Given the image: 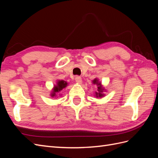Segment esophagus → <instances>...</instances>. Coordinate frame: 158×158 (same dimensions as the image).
<instances>
[{
    "mask_svg": "<svg viewBox=\"0 0 158 158\" xmlns=\"http://www.w3.org/2000/svg\"><path fill=\"white\" fill-rule=\"evenodd\" d=\"M75 80H76V82L79 83V84H81V83H82V78H81L80 76H76V77H75Z\"/></svg>",
    "mask_w": 158,
    "mask_h": 158,
    "instance_id": "34e87169",
    "label": "esophagus"
}]
</instances>
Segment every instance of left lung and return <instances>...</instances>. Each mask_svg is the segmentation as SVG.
<instances>
[{
  "label": "left lung",
  "instance_id": "8db88e82",
  "mask_svg": "<svg viewBox=\"0 0 158 158\" xmlns=\"http://www.w3.org/2000/svg\"><path fill=\"white\" fill-rule=\"evenodd\" d=\"M98 80H97L96 79L94 80V84H97L98 85H99V86L98 87V92H99V93H96L97 97H102V96H103V94H102V92H103L102 91H103V89H102V87L100 86V85H101L100 84H100V83L99 84V83H98Z\"/></svg>",
  "mask_w": 158,
  "mask_h": 158
}]
</instances>
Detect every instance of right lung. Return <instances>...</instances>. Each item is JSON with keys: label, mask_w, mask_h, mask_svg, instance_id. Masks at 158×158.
I'll return each instance as SVG.
<instances>
[{"label": "right lung", "mask_w": 158, "mask_h": 158, "mask_svg": "<svg viewBox=\"0 0 158 158\" xmlns=\"http://www.w3.org/2000/svg\"><path fill=\"white\" fill-rule=\"evenodd\" d=\"M66 85H67V83H66L65 81H64V80L59 81L58 83H57V85H56V86H55V88L53 89V93L52 94V97L55 96L56 92H60V90H62L63 88H64L66 86Z\"/></svg>", "instance_id": "right-lung-1"}]
</instances>
